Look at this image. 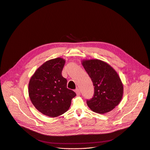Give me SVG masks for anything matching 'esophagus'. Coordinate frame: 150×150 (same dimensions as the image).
Returning <instances> with one entry per match:
<instances>
[{"label": "esophagus", "mask_w": 150, "mask_h": 150, "mask_svg": "<svg viewBox=\"0 0 150 150\" xmlns=\"http://www.w3.org/2000/svg\"><path fill=\"white\" fill-rule=\"evenodd\" d=\"M75 93H76V94L77 95H80V94H81V91H80L79 88H76L75 90Z\"/></svg>", "instance_id": "obj_1"}]
</instances>
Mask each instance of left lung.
Listing matches in <instances>:
<instances>
[{"instance_id":"left-lung-1","label":"left lung","mask_w":150,"mask_h":150,"mask_svg":"<svg viewBox=\"0 0 150 150\" xmlns=\"http://www.w3.org/2000/svg\"><path fill=\"white\" fill-rule=\"evenodd\" d=\"M82 64L94 87L93 97L87 100L88 106L101 114L112 110L119 104L123 93L118 74L109 64L100 60H86Z\"/></svg>"}]
</instances>
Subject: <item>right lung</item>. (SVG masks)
Masks as SVG:
<instances>
[{
    "label": "right lung",
    "mask_w": 150,
    "mask_h": 150,
    "mask_svg": "<svg viewBox=\"0 0 150 150\" xmlns=\"http://www.w3.org/2000/svg\"><path fill=\"white\" fill-rule=\"evenodd\" d=\"M65 60L58 57L46 62L30 79L28 93L35 108L50 117L59 116L70 108L76 93L67 88V80L62 72Z\"/></svg>",
    "instance_id": "1"
}]
</instances>
